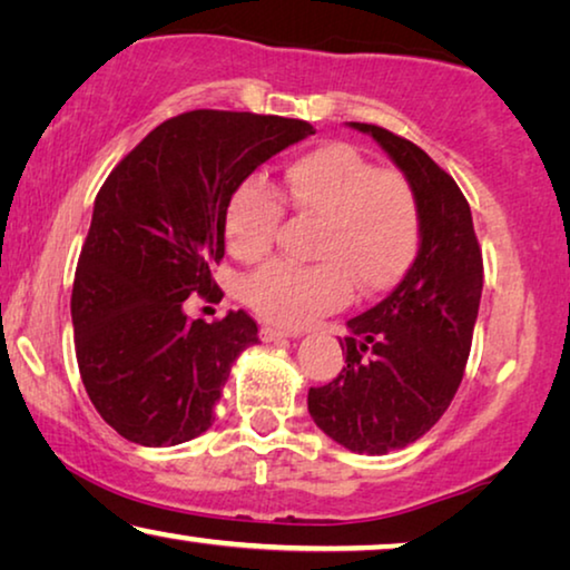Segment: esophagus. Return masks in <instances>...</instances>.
I'll return each mask as SVG.
<instances>
[{"label": "esophagus", "instance_id": "1", "mask_svg": "<svg viewBox=\"0 0 570 570\" xmlns=\"http://www.w3.org/2000/svg\"><path fill=\"white\" fill-rule=\"evenodd\" d=\"M296 333H286V330H278V327H261V340L263 343H282L286 337H294Z\"/></svg>", "mask_w": 570, "mask_h": 570}]
</instances>
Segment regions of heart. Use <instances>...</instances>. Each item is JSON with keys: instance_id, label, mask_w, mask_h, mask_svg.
Returning a JSON list of instances; mask_svg holds the SVG:
<instances>
[{"instance_id": "1", "label": "heart", "mask_w": 570, "mask_h": 570, "mask_svg": "<svg viewBox=\"0 0 570 570\" xmlns=\"http://www.w3.org/2000/svg\"><path fill=\"white\" fill-rule=\"evenodd\" d=\"M282 197L320 217L314 263L274 261L243 286L245 302L278 327H302L343 307L353 284L363 294L392 288L420 250V204L394 168H376L347 142H325L284 166ZM282 199L250 176L225 204V243L240 261H258L274 245Z\"/></svg>"}]
</instances>
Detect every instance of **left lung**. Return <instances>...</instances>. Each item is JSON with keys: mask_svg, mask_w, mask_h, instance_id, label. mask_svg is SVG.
Masks as SVG:
<instances>
[{"mask_svg": "<svg viewBox=\"0 0 570 570\" xmlns=\"http://www.w3.org/2000/svg\"><path fill=\"white\" fill-rule=\"evenodd\" d=\"M371 135L420 204V250L402 282L376 307L347 320L345 366L309 389L317 428L353 453L386 455L420 440L461 386L479 317L483 261L471 207L453 176L428 153L379 125Z\"/></svg>", "mask_w": 570, "mask_h": 570, "instance_id": "8db88e82", "label": "left lung"}]
</instances>
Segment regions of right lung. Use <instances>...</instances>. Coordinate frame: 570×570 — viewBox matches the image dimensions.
Instances as JSON below:
<instances>
[{
  "label": "right lung",
  "mask_w": 570,
  "mask_h": 570,
  "mask_svg": "<svg viewBox=\"0 0 570 570\" xmlns=\"http://www.w3.org/2000/svg\"><path fill=\"white\" fill-rule=\"evenodd\" d=\"M307 135L304 120L194 109L160 122L101 184L73 278L76 361L101 420L130 443L178 445L215 422L258 325L243 309L191 320L184 302L215 299L235 186Z\"/></svg>",
  "instance_id": "right-lung-1"
}]
</instances>
